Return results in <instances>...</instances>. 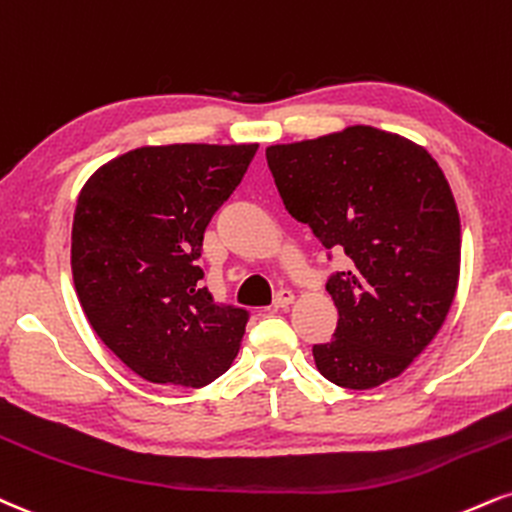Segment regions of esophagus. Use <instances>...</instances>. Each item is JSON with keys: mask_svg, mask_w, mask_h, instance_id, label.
Returning <instances> with one entry per match:
<instances>
[{"mask_svg": "<svg viewBox=\"0 0 512 512\" xmlns=\"http://www.w3.org/2000/svg\"><path fill=\"white\" fill-rule=\"evenodd\" d=\"M295 295L291 291H279L274 298V310H286L288 305H293Z\"/></svg>", "mask_w": 512, "mask_h": 512, "instance_id": "obj_1", "label": "esophagus"}]
</instances>
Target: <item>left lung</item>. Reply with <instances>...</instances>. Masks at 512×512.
<instances>
[{"mask_svg":"<svg viewBox=\"0 0 512 512\" xmlns=\"http://www.w3.org/2000/svg\"><path fill=\"white\" fill-rule=\"evenodd\" d=\"M288 214L346 272L326 281L336 334L312 348L343 389L384 384L439 334L460 276V217L441 166L422 145L372 126L267 147Z\"/></svg>","mask_w":512,"mask_h":512,"instance_id":"8db88e82","label":"left lung"}]
</instances>
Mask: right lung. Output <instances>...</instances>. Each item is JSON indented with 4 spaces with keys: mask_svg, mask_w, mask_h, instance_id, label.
<instances>
[{
    "mask_svg": "<svg viewBox=\"0 0 512 512\" xmlns=\"http://www.w3.org/2000/svg\"><path fill=\"white\" fill-rule=\"evenodd\" d=\"M255 152L257 143L138 147L80 190L71 231L80 307L145 381L200 389L238 355L248 312L214 303L197 260Z\"/></svg>",
    "mask_w": 512,
    "mask_h": 512,
    "instance_id": "add662e5",
    "label": "right lung"
}]
</instances>
